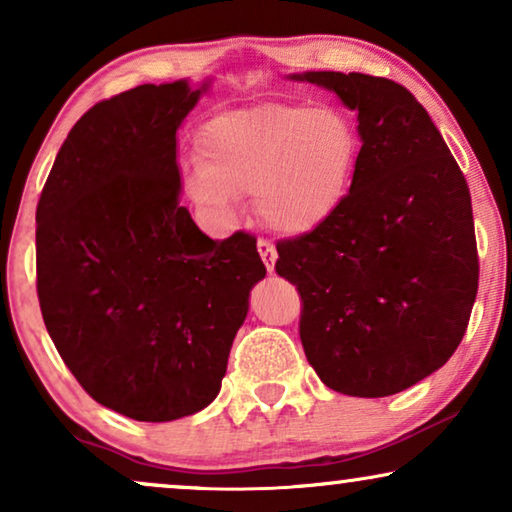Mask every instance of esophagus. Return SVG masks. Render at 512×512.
Instances as JSON below:
<instances>
[{
  "label": "esophagus",
  "instance_id": "34e87169",
  "mask_svg": "<svg viewBox=\"0 0 512 512\" xmlns=\"http://www.w3.org/2000/svg\"><path fill=\"white\" fill-rule=\"evenodd\" d=\"M256 249H258V254H261V258H263L265 270L275 272V263H277V249H275V244L268 242V240H258V242H256Z\"/></svg>",
  "mask_w": 512,
  "mask_h": 512
}]
</instances>
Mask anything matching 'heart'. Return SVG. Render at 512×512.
<instances>
[{
    "label": "heart",
    "instance_id": "obj_1",
    "mask_svg": "<svg viewBox=\"0 0 512 512\" xmlns=\"http://www.w3.org/2000/svg\"><path fill=\"white\" fill-rule=\"evenodd\" d=\"M184 191L228 219L237 195H256L261 219L277 233L305 237L331 223L352 191L361 135L335 109L265 102L209 118Z\"/></svg>",
    "mask_w": 512,
    "mask_h": 512
}]
</instances>
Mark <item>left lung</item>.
Returning a JSON list of instances; mask_svg holds the SVG:
<instances>
[{"label": "left lung", "instance_id": "1", "mask_svg": "<svg viewBox=\"0 0 512 512\" xmlns=\"http://www.w3.org/2000/svg\"><path fill=\"white\" fill-rule=\"evenodd\" d=\"M286 79L356 111L361 160L345 207L277 244V275L303 296L300 340L328 389L382 398L445 366L478 293L468 184L415 95L359 72Z\"/></svg>", "mask_w": 512, "mask_h": 512}]
</instances>
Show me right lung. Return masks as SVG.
<instances>
[{
	"label": "right lung",
	"instance_id": "right-lung-1",
	"mask_svg": "<svg viewBox=\"0 0 512 512\" xmlns=\"http://www.w3.org/2000/svg\"><path fill=\"white\" fill-rule=\"evenodd\" d=\"M212 76L144 83L95 104L37 205V293L83 389L137 422L195 415L265 277L256 240L214 242L179 205L177 132Z\"/></svg>",
	"mask_w": 512,
	"mask_h": 512
}]
</instances>
